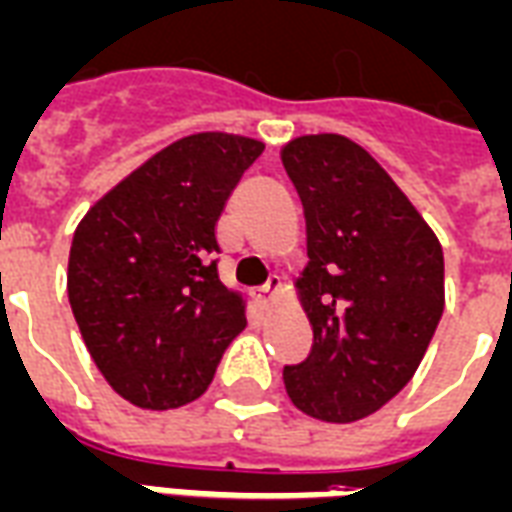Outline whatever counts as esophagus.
<instances>
[{"label": "esophagus", "mask_w": 512, "mask_h": 512, "mask_svg": "<svg viewBox=\"0 0 512 512\" xmlns=\"http://www.w3.org/2000/svg\"><path fill=\"white\" fill-rule=\"evenodd\" d=\"M280 288H283L280 278H278V275H272V278L267 280V286L259 288V297H256V299H259L261 305H270L272 299H275L280 294Z\"/></svg>", "instance_id": "1"}]
</instances>
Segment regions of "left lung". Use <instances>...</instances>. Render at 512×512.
Here are the masks:
<instances>
[{
    "label": "left lung",
    "instance_id": "left-lung-1",
    "mask_svg": "<svg viewBox=\"0 0 512 512\" xmlns=\"http://www.w3.org/2000/svg\"><path fill=\"white\" fill-rule=\"evenodd\" d=\"M280 159L305 207L297 291L313 326V348L283 367V383L302 413L351 424L416 375L445 307L443 248L359 142L305 134Z\"/></svg>",
    "mask_w": 512,
    "mask_h": 512
}]
</instances>
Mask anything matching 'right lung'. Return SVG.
<instances>
[{
    "instance_id": "add662e5",
    "label": "right lung",
    "mask_w": 512,
    "mask_h": 512,
    "mask_svg": "<svg viewBox=\"0 0 512 512\" xmlns=\"http://www.w3.org/2000/svg\"><path fill=\"white\" fill-rule=\"evenodd\" d=\"M264 142L188 134L126 175L75 229L67 294L115 394L169 410L205 394L245 299L218 278L215 224Z\"/></svg>"
}]
</instances>
